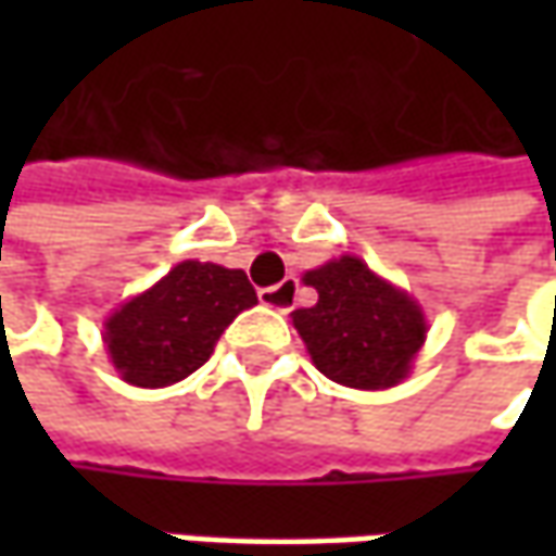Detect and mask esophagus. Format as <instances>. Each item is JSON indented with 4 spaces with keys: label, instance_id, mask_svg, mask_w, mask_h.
Listing matches in <instances>:
<instances>
[{
    "label": "esophagus",
    "instance_id": "obj_1",
    "mask_svg": "<svg viewBox=\"0 0 556 556\" xmlns=\"http://www.w3.org/2000/svg\"><path fill=\"white\" fill-rule=\"evenodd\" d=\"M260 303L268 306V309H278V312L293 309V303H296V278H285V281H281V285H275V288L260 290Z\"/></svg>",
    "mask_w": 556,
    "mask_h": 556
}]
</instances>
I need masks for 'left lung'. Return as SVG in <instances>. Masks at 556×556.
<instances>
[{"label":"left lung","instance_id":"1","mask_svg":"<svg viewBox=\"0 0 556 556\" xmlns=\"http://www.w3.org/2000/svg\"><path fill=\"white\" fill-rule=\"evenodd\" d=\"M318 303L293 309L312 365L353 390H390L402 383L427 340V318L408 290L380 278L358 256H337L303 275Z\"/></svg>","mask_w":556,"mask_h":556}]
</instances>
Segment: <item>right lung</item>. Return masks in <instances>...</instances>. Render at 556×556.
I'll return each instance as SVG.
<instances>
[{"label":"right lung","instance_id":"right-lung-1","mask_svg":"<svg viewBox=\"0 0 556 556\" xmlns=\"http://www.w3.org/2000/svg\"><path fill=\"white\" fill-rule=\"evenodd\" d=\"M250 306H256V290L241 268L185 260L119 303L104 318L101 340L126 383L161 390L198 371L225 328Z\"/></svg>","mask_w":556,"mask_h":556}]
</instances>
